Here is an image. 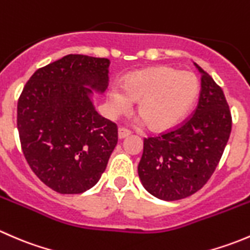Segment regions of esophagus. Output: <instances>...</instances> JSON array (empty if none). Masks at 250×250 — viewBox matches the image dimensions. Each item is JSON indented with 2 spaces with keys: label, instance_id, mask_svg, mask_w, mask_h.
<instances>
[{
  "label": "esophagus",
  "instance_id": "34e87169",
  "mask_svg": "<svg viewBox=\"0 0 250 250\" xmlns=\"http://www.w3.org/2000/svg\"><path fill=\"white\" fill-rule=\"evenodd\" d=\"M130 134H132V132H130L129 129H127V128L121 127L120 129H118V138H120V139H123V138L128 137V135Z\"/></svg>",
  "mask_w": 250,
  "mask_h": 250
}]
</instances>
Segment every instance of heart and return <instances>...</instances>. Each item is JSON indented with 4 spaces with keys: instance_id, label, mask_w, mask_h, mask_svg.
<instances>
[{
    "instance_id": "1",
    "label": "heart",
    "mask_w": 250,
    "mask_h": 250,
    "mask_svg": "<svg viewBox=\"0 0 250 250\" xmlns=\"http://www.w3.org/2000/svg\"><path fill=\"white\" fill-rule=\"evenodd\" d=\"M198 93V81L188 71L158 66L135 72L125 80L123 89L112 87L110 106L120 113L138 102V113L150 129L173 127L185 116Z\"/></svg>"
}]
</instances>
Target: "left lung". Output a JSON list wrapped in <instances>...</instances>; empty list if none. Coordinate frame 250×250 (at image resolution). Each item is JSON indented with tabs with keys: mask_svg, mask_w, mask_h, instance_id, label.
I'll return each instance as SVG.
<instances>
[{
	"mask_svg": "<svg viewBox=\"0 0 250 250\" xmlns=\"http://www.w3.org/2000/svg\"><path fill=\"white\" fill-rule=\"evenodd\" d=\"M202 74L198 104L181 125L144 138L138 173L155 197L176 201L193 195L213 175L230 138L232 117L223 89Z\"/></svg>",
	"mask_w": 250,
	"mask_h": 250,
	"instance_id": "1",
	"label": "left lung"
}]
</instances>
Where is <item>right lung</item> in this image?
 Here are the masks:
<instances>
[{
	"instance_id": "obj_1",
	"label": "right lung",
	"mask_w": 250,
	"mask_h": 250,
	"mask_svg": "<svg viewBox=\"0 0 250 250\" xmlns=\"http://www.w3.org/2000/svg\"><path fill=\"white\" fill-rule=\"evenodd\" d=\"M110 60L69 54L37 70L18 100L17 125L25 160L48 188L82 193L99 181L118 140L117 125L89 99L104 92Z\"/></svg>"
}]
</instances>
